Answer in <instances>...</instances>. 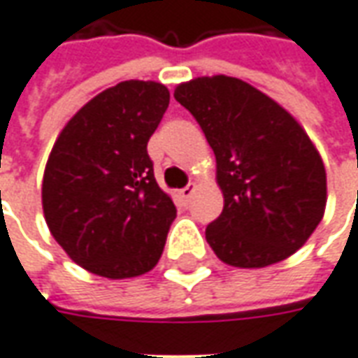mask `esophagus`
<instances>
[{"label": "esophagus", "instance_id": "esophagus-1", "mask_svg": "<svg viewBox=\"0 0 358 358\" xmlns=\"http://www.w3.org/2000/svg\"><path fill=\"white\" fill-rule=\"evenodd\" d=\"M193 193H194V185L193 183L187 185L185 189H181V191H179V194H181V199H183L185 204H189V201H191V196H193Z\"/></svg>", "mask_w": 358, "mask_h": 358}]
</instances>
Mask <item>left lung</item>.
<instances>
[{
  "label": "left lung",
  "mask_w": 358,
  "mask_h": 358,
  "mask_svg": "<svg viewBox=\"0 0 358 358\" xmlns=\"http://www.w3.org/2000/svg\"><path fill=\"white\" fill-rule=\"evenodd\" d=\"M216 155L224 208L206 241L224 263L257 268L300 250L322 222L325 167L304 128L250 83L196 78L175 90Z\"/></svg>",
  "instance_id": "8db88e82"
}]
</instances>
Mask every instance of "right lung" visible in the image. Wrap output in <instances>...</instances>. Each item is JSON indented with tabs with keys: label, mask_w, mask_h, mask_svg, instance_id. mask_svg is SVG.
Listing matches in <instances>:
<instances>
[{
	"label": "right lung",
	"mask_w": 358,
	"mask_h": 358,
	"mask_svg": "<svg viewBox=\"0 0 358 358\" xmlns=\"http://www.w3.org/2000/svg\"><path fill=\"white\" fill-rule=\"evenodd\" d=\"M169 107L155 81H120L83 105L52 148L43 210L54 240L80 267L130 278L155 267L175 220L148 140Z\"/></svg>",
	"instance_id": "add662e5"
}]
</instances>
